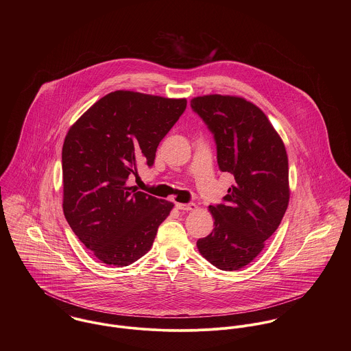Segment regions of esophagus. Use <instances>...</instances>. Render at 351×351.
<instances>
[{"label": "esophagus", "instance_id": "obj_1", "mask_svg": "<svg viewBox=\"0 0 351 351\" xmlns=\"http://www.w3.org/2000/svg\"><path fill=\"white\" fill-rule=\"evenodd\" d=\"M176 206H177V209H180V210H193V209H196V205L193 204V202H191V204H182V202H177L176 204Z\"/></svg>", "mask_w": 351, "mask_h": 351}]
</instances>
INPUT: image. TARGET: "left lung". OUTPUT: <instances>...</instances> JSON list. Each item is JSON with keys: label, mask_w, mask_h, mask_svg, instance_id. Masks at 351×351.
<instances>
[{"label": "left lung", "mask_w": 351, "mask_h": 351, "mask_svg": "<svg viewBox=\"0 0 351 351\" xmlns=\"http://www.w3.org/2000/svg\"><path fill=\"white\" fill-rule=\"evenodd\" d=\"M191 106L215 136L219 169L235 177L224 204L209 205L215 227L197 249L217 269L239 270L263 250L288 208L287 150L266 114L243 97L206 95Z\"/></svg>", "instance_id": "1"}]
</instances>
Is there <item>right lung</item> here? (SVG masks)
<instances>
[{
    "label": "right lung",
    "mask_w": 351,
    "mask_h": 351,
    "mask_svg": "<svg viewBox=\"0 0 351 351\" xmlns=\"http://www.w3.org/2000/svg\"><path fill=\"white\" fill-rule=\"evenodd\" d=\"M186 99L116 90L69 130L62 149L63 213L73 232L102 263L123 267L150 250L174 204L127 186L138 165L152 166L159 142Z\"/></svg>",
    "instance_id": "add662e5"
}]
</instances>
